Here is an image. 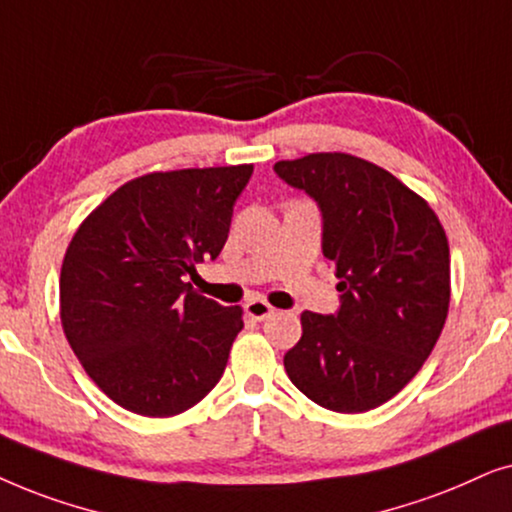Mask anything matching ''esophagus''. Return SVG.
I'll return each instance as SVG.
<instances>
[{
  "label": "esophagus",
  "instance_id": "obj_1",
  "mask_svg": "<svg viewBox=\"0 0 512 512\" xmlns=\"http://www.w3.org/2000/svg\"><path fill=\"white\" fill-rule=\"evenodd\" d=\"M274 306H271L269 302H264V299H260V297H255V299H250L248 304H245V313H248L250 318H255V320H264V318H269V316H274Z\"/></svg>",
  "mask_w": 512,
  "mask_h": 512
}]
</instances>
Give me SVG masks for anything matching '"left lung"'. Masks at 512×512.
I'll use <instances>...</instances> for the list:
<instances>
[{
	"label": "left lung",
	"mask_w": 512,
	"mask_h": 512,
	"mask_svg": "<svg viewBox=\"0 0 512 512\" xmlns=\"http://www.w3.org/2000/svg\"><path fill=\"white\" fill-rule=\"evenodd\" d=\"M274 170L320 206L323 255L337 264L342 292L332 316L302 313L285 372L325 410H374L410 384L445 327V229L426 199L358 156L318 152Z\"/></svg>",
	"instance_id": "left-lung-1"
}]
</instances>
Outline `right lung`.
<instances>
[{"label": "right lung", "instance_id": "obj_1", "mask_svg": "<svg viewBox=\"0 0 512 512\" xmlns=\"http://www.w3.org/2000/svg\"><path fill=\"white\" fill-rule=\"evenodd\" d=\"M252 163L147 173L109 194L74 231L60 269V323L107 398L175 417L213 391L243 327L185 283L215 260Z\"/></svg>", "mask_w": 512, "mask_h": 512}]
</instances>
